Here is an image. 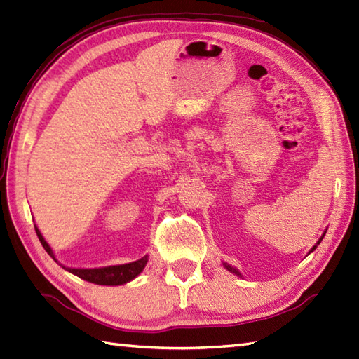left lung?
<instances>
[{"label":"left lung","instance_id":"obj_1","mask_svg":"<svg viewBox=\"0 0 359 359\" xmlns=\"http://www.w3.org/2000/svg\"><path fill=\"white\" fill-rule=\"evenodd\" d=\"M321 240H323V236L320 238V241H318V243H316V245L321 243ZM316 245H313V249H312V250H310V252H313V250L316 249ZM224 266L227 267V270H230V272H233V273H236V275H240V272H238V270H236V269H233V267H230V266H227V264H224Z\"/></svg>","mask_w":359,"mask_h":359}]
</instances>
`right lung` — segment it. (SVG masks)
<instances>
[{"mask_svg":"<svg viewBox=\"0 0 359 359\" xmlns=\"http://www.w3.org/2000/svg\"><path fill=\"white\" fill-rule=\"evenodd\" d=\"M35 230L46 252L55 259V255L50 249V245L46 243L41 232H39L36 227ZM146 264H147V255L138 261H133V262H129V264H121V266H109V267H101V269H69V267L67 269L65 267V269L69 270L70 273L79 276L84 281L101 284V285H119V284H126L132 281L133 278H137L142 272V269H144Z\"/></svg>","mask_w":359,"mask_h":359,"instance_id":"right-lung-1","label":"right lung"}]
</instances>
